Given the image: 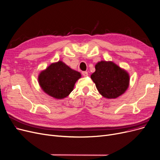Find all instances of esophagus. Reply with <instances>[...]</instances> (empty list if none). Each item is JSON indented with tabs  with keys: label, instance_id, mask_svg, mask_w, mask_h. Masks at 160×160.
Segmentation results:
<instances>
[{
	"label": "esophagus",
	"instance_id": "obj_1",
	"mask_svg": "<svg viewBox=\"0 0 160 160\" xmlns=\"http://www.w3.org/2000/svg\"><path fill=\"white\" fill-rule=\"evenodd\" d=\"M82 75L84 76H87L88 75V72H86V71H83V72H82Z\"/></svg>",
	"mask_w": 160,
	"mask_h": 160
}]
</instances>
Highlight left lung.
Listing matches in <instances>:
<instances>
[{"label": "left lung", "instance_id": "1", "mask_svg": "<svg viewBox=\"0 0 160 160\" xmlns=\"http://www.w3.org/2000/svg\"><path fill=\"white\" fill-rule=\"evenodd\" d=\"M91 78L99 93L107 99H116L126 92L129 86V74L112 61L97 63Z\"/></svg>", "mask_w": 160, "mask_h": 160}]
</instances>
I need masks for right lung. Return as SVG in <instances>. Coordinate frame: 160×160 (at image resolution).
Listing matches in <instances>:
<instances>
[{"mask_svg":"<svg viewBox=\"0 0 160 160\" xmlns=\"http://www.w3.org/2000/svg\"><path fill=\"white\" fill-rule=\"evenodd\" d=\"M81 76L80 72L59 61L40 71L38 82L44 93L55 99H63L72 92Z\"/></svg>","mask_w":160,"mask_h":160,"instance_id":"add662e5","label":"right lung"}]
</instances>
